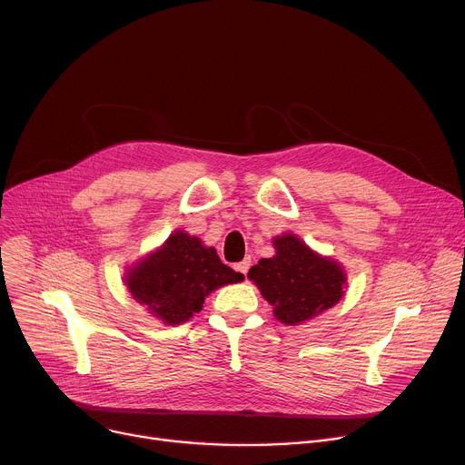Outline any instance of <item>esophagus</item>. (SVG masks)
<instances>
[{"instance_id": "esophagus-1", "label": "esophagus", "mask_w": 465, "mask_h": 465, "mask_svg": "<svg viewBox=\"0 0 465 465\" xmlns=\"http://www.w3.org/2000/svg\"><path fill=\"white\" fill-rule=\"evenodd\" d=\"M249 269H251V260H249V258L242 260V262H239V263H235V271L242 272L244 276H246V272H249Z\"/></svg>"}]
</instances>
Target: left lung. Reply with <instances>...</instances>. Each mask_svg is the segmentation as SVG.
<instances>
[{
  "label": "left lung",
  "instance_id": "1",
  "mask_svg": "<svg viewBox=\"0 0 465 465\" xmlns=\"http://www.w3.org/2000/svg\"><path fill=\"white\" fill-rule=\"evenodd\" d=\"M272 244L276 254L251 267L249 278L278 322L299 325L342 299L346 272L338 262L316 254L293 233L274 237Z\"/></svg>",
  "mask_w": 465,
  "mask_h": 465
}]
</instances>
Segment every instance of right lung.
<instances>
[{"mask_svg": "<svg viewBox=\"0 0 465 465\" xmlns=\"http://www.w3.org/2000/svg\"><path fill=\"white\" fill-rule=\"evenodd\" d=\"M242 274L224 265L213 246L194 235L173 232L159 251L127 272L131 295L166 325L189 322L216 288L241 282Z\"/></svg>", "mask_w": 465, "mask_h": 465, "instance_id": "1", "label": "right lung"}]
</instances>
